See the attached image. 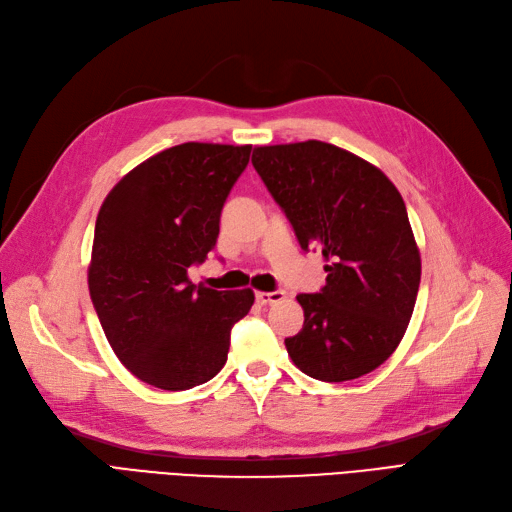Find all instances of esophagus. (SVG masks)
Returning a JSON list of instances; mask_svg holds the SVG:
<instances>
[{
	"label": "esophagus",
	"mask_w": 512,
	"mask_h": 512,
	"mask_svg": "<svg viewBox=\"0 0 512 512\" xmlns=\"http://www.w3.org/2000/svg\"><path fill=\"white\" fill-rule=\"evenodd\" d=\"M284 299V292L282 290H275V292H256V301L260 305H273V303H280Z\"/></svg>",
	"instance_id": "34e87169"
}]
</instances>
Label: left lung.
Masks as SVG:
<instances>
[{
    "mask_svg": "<svg viewBox=\"0 0 512 512\" xmlns=\"http://www.w3.org/2000/svg\"><path fill=\"white\" fill-rule=\"evenodd\" d=\"M252 164L301 250L331 260L320 292L297 294L292 363L322 382L369 374L399 346L421 284L404 198L382 170L322 141L256 147Z\"/></svg>",
    "mask_w": 512,
    "mask_h": 512,
    "instance_id": "left-lung-1",
    "label": "left lung"
}]
</instances>
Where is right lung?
<instances>
[{"instance_id":"right-lung-1","label":"right lung","mask_w":512,"mask_h":512,"mask_svg":"<svg viewBox=\"0 0 512 512\" xmlns=\"http://www.w3.org/2000/svg\"><path fill=\"white\" fill-rule=\"evenodd\" d=\"M252 145L183 143L138 164L100 207L89 294L108 344L132 374L185 391L224 367L230 331L254 292L190 282L220 235L226 198Z\"/></svg>"}]
</instances>
